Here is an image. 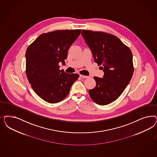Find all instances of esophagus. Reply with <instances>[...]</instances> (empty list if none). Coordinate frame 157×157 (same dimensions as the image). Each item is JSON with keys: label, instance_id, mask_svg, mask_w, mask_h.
I'll return each instance as SVG.
<instances>
[{"label": "esophagus", "instance_id": "esophagus-1", "mask_svg": "<svg viewBox=\"0 0 157 157\" xmlns=\"http://www.w3.org/2000/svg\"><path fill=\"white\" fill-rule=\"evenodd\" d=\"M80 77L81 78H88L89 77L88 76H84V75H80Z\"/></svg>", "mask_w": 157, "mask_h": 157}]
</instances>
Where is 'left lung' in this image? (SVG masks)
<instances>
[{"label":"left lung","instance_id":"8db88e82","mask_svg":"<svg viewBox=\"0 0 157 157\" xmlns=\"http://www.w3.org/2000/svg\"><path fill=\"white\" fill-rule=\"evenodd\" d=\"M81 35L105 73L103 78L94 77L96 86L89 90V95L95 103L106 105L118 99L131 80L134 71L131 50L108 33L83 29Z\"/></svg>","mask_w":157,"mask_h":157}]
</instances>
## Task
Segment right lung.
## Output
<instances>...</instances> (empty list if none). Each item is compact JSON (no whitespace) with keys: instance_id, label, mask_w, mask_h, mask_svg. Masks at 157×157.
Here are the masks:
<instances>
[{"instance_id":"right-lung-1","label":"right lung","mask_w":157,"mask_h":157,"mask_svg":"<svg viewBox=\"0 0 157 157\" xmlns=\"http://www.w3.org/2000/svg\"><path fill=\"white\" fill-rule=\"evenodd\" d=\"M81 29L57 30L43 33L28 46L26 51V75L31 87L44 101L56 103L69 93L78 74L59 70L65 63L71 45Z\"/></svg>"}]
</instances>
